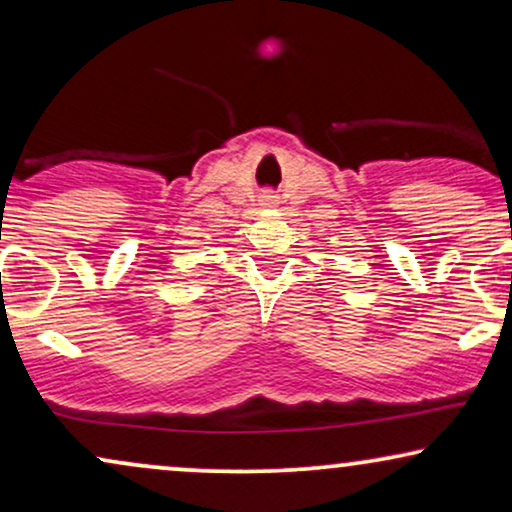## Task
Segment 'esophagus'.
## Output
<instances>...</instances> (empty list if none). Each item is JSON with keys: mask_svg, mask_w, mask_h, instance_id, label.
Here are the masks:
<instances>
[{"mask_svg": "<svg viewBox=\"0 0 512 512\" xmlns=\"http://www.w3.org/2000/svg\"><path fill=\"white\" fill-rule=\"evenodd\" d=\"M258 205L265 207V209H272V207H277V205H279V200H277V195H275V193L265 191V193L261 195V200H258Z\"/></svg>", "mask_w": 512, "mask_h": 512, "instance_id": "esophagus-1", "label": "esophagus"}]
</instances>
